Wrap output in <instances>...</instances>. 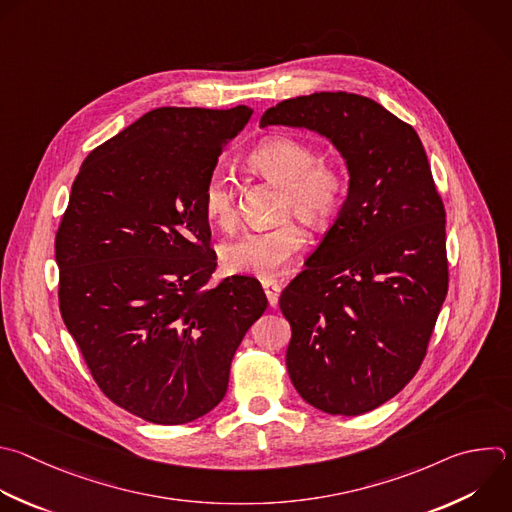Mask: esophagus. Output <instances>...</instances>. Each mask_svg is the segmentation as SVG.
<instances>
[{
  "label": "esophagus",
  "instance_id": "34e87169",
  "mask_svg": "<svg viewBox=\"0 0 512 512\" xmlns=\"http://www.w3.org/2000/svg\"><path fill=\"white\" fill-rule=\"evenodd\" d=\"M263 289H265V295L269 299V305H277L279 301V293H281V285L273 279H263Z\"/></svg>",
  "mask_w": 512,
  "mask_h": 512
}]
</instances>
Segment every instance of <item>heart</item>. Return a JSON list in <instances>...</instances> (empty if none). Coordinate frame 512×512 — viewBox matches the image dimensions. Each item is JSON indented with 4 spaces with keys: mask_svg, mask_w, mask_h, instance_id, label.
Masks as SVG:
<instances>
[{
    "mask_svg": "<svg viewBox=\"0 0 512 512\" xmlns=\"http://www.w3.org/2000/svg\"><path fill=\"white\" fill-rule=\"evenodd\" d=\"M251 170L281 187V217H299L311 227L329 225L348 197V177L329 160H319L317 148L297 136L265 138L247 156ZM205 217L221 227L235 225L237 207L229 179L215 173L207 179L201 197ZM307 235L295 219L269 229L243 231L221 247V261L231 273L257 277L279 275L305 247Z\"/></svg>",
    "mask_w": 512,
    "mask_h": 512,
    "instance_id": "heart-1",
    "label": "heart"
}]
</instances>
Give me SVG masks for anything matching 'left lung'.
Masks as SVG:
<instances>
[{
    "label": "left lung",
    "instance_id": "1",
    "mask_svg": "<svg viewBox=\"0 0 512 512\" xmlns=\"http://www.w3.org/2000/svg\"><path fill=\"white\" fill-rule=\"evenodd\" d=\"M269 124L319 132L350 170L342 211L279 307L299 396L360 416L394 398L426 358L448 293L444 203L416 130L366 96L289 98L263 114Z\"/></svg>",
    "mask_w": 512,
    "mask_h": 512
}]
</instances>
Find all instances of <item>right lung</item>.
<instances>
[{
    "label": "right lung",
    "mask_w": 512,
    "mask_h": 512,
    "mask_svg": "<svg viewBox=\"0 0 512 512\" xmlns=\"http://www.w3.org/2000/svg\"><path fill=\"white\" fill-rule=\"evenodd\" d=\"M253 110L164 106L94 148L56 233L62 319L108 400L164 426L211 412L267 309L257 279L217 287L201 197Z\"/></svg>",
    "instance_id": "right-lung-1"
}]
</instances>
